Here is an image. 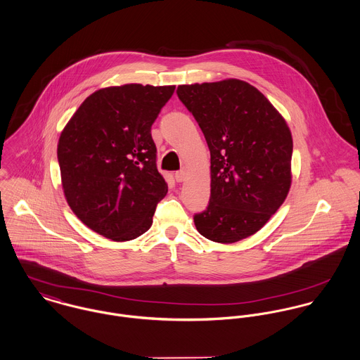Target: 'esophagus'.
<instances>
[{
  "label": "esophagus",
  "instance_id": "obj_1",
  "mask_svg": "<svg viewBox=\"0 0 360 360\" xmlns=\"http://www.w3.org/2000/svg\"><path fill=\"white\" fill-rule=\"evenodd\" d=\"M174 176H175V181H176V182H184L185 178H186V172H185V171H176Z\"/></svg>",
  "mask_w": 360,
  "mask_h": 360
}]
</instances>
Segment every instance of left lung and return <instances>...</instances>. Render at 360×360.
<instances>
[{
    "label": "left lung",
    "mask_w": 360,
    "mask_h": 360,
    "mask_svg": "<svg viewBox=\"0 0 360 360\" xmlns=\"http://www.w3.org/2000/svg\"><path fill=\"white\" fill-rule=\"evenodd\" d=\"M211 155V196L195 225L205 239L231 244L257 233L291 186L292 136L255 86L238 79L178 85Z\"/></svg>",
    "instance_id": "1"
}]
</instances>
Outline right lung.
<instances>
[{
    "mask_svg": "<svg viewBox=\"0 0 360 360\" xmlns=\"http://www.w3.org/2000/svg\"><path fill=\"white\" fill-rule=\"evenodd\" d=\"M175 85L124 84L91 94L58 142L60 179L72 211L98 235L128 241L153 222L168 192L150 128Z\"/></svg>",
    "mask_w": 360,
    "mask_h": 360,
    "instance_id": "1",
    "label": "right lung"
}]
</instances>
